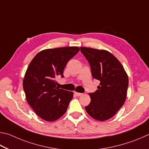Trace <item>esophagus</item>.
<instances>
[{"label":"esophagus","instance_id":"34e87169","mask_svg":"<svg viewBox=\"0 0 149 149\" xmlns=\"http://www.w3.org/2000/svg\"><path fill=\"white\" fill-rule=\"evenodd\" d=\"M74 94L76 95V96H77V97H79V96H80V95H81L82 93H79V92H74Z\"/></svg>","mask_w":149,"mask_h":149}]
</instances>
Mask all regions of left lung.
I'll use <instances>...</instances> for the list:
<instances>
[{"label": "left lung", "instance_id": "obj_1", "mask_svg": "<svg viewBox=\"0 0 149 149\" xmlns=\"http://www.w3.org/2000/svg\"><path fill=\"white\" fill-rule=\"evenodd\" d=\"M90 65L93 79L100 81L95 92L89 93L91 102L85 107L90 116L100 121L111 118L124 104L128 77L123 66L110 52L80 47Z\"/></svg>", "mask_w": 149, "mask_h": 149}]
</instances>
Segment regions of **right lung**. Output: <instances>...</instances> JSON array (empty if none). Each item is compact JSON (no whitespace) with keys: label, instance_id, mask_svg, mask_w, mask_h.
<instances>
[{"label":"right lung","instance_id":"1","mask_svg":"<svg viewBox=\"0 0 149 149\" xmlns=\"http://www.w3.org/2000/svg\"><path fill=\"white\" fill-rule=\"evenodd\" d=\"M79 50V47L44 49L29 65L23 90L29 105L44 120H56L67 111L73 93L57 88L55 78L58 75L63 78L67 62Z\"/></svg>","mask_w":149,"mask_h":149}]
</instances>
